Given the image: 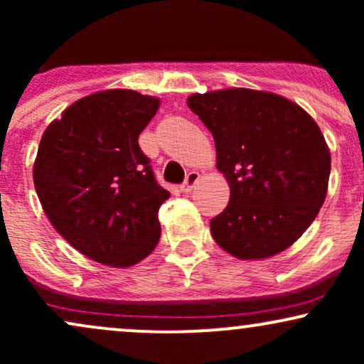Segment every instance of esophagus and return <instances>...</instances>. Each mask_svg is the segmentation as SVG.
<instances>
[{"instance_id":"esophagus-1","label":"esophagus","mask_w":364,"mask_h":364,"mask_svg":"<svg viewBox=\"0 0 364 364\" xmlns=\"http://www.w3.org/2000/svg\"><path fill=\"white\" fill-rule=\"evenodd\" d=\"M198 179H200V174L196 173V171H190V173L186 174L185 183H183V185H181V191H185V193H188V191L193 190L196 183H198Z\"/></svg>"}]
</instances>
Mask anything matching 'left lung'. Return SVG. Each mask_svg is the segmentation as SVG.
<instances>
[{
    "label": "left lung",
    "mask_w": 364,
    "mask_h": 364,
    "mask_svg": "<svg viewBox=\"0 0 364 364\" xmlns=\"http://www.w3.org/2000/svg\"><path fill=\"white\" fill-rule=\"evenodd\" d=\"M186 104L214 136L217 169L231 188L228 207L210 220L215 243L241 260L286 250L327 195L330 152L318 124L270 92L217 90Z\"/></svg>",
    "instance_id": "obj_1"
}]
</instances>
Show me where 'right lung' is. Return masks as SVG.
Listing matches in <instances>:
<instances>
[{
    "label": "right lung",
    "mask_w": 364,
    "mask_h": 364,
    "mask_svg": "<svg viewBox=\"0 0 364 364\" xmlns=\"http://www.w3.org/2000/svg\"><path fill=\"white\" fill-rule=\"evenodd\" d=\"M159 99L135 90L87 95L41 139L34 185L46 215L75 250L111 267L144 260L161 237L157 183L139 135Z\"/></svg>",
    "instance_id": "1"
}]
</instances>
